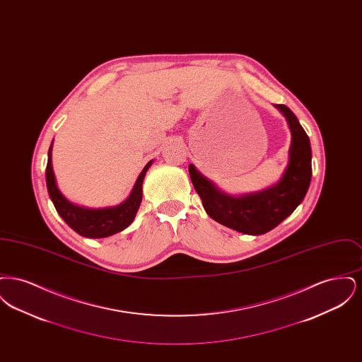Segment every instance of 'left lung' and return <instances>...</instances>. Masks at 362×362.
Wrapping results in <instances>:
<instances>
[{
    "instance_id": "1",
    "label": "left lung",
    "mask_w": 362,
    "mask_h": 362,
    "mask_svg": "<svg viewBox=\"0 0 362 362\" xmlns=\"http://www.w3.org/2000/svg\"><path fill=\"white\" fill-rule=\"evenodd\" d=\"M276 107L285 115L292 133L289 163L276 185L258 192L232 197L217 189L192 164L189 167L191 182L207 214L217 223L245 235H263L281 224L303 202L310 187V138L285 104H276Z\"/></svg>"
}]
</instances>
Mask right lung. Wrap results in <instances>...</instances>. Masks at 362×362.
I'll list each match as a JSON object with an SVG mask.
<instances>
[{"mask_svg": "<svg viewBox=\"0 0 362 362\" xmlns=\"http://www.w3.org/2000/svg\"><path fill=\"white\" fill-rule=\"evenodd\" d=\"M52 142L49 149V160L46 167V185L58 214L73 230L84 238L102 239L121 232L133 223L142 201V182L153 160L149 161L142 173H139L130 195L121 205L104 209H86L69 202L57 187L52 171Z\"/></svg>", "mask_w": 362, "mask_h": 362, "instance_id": "obj_1", "label": "right lung"}]
</instances>
